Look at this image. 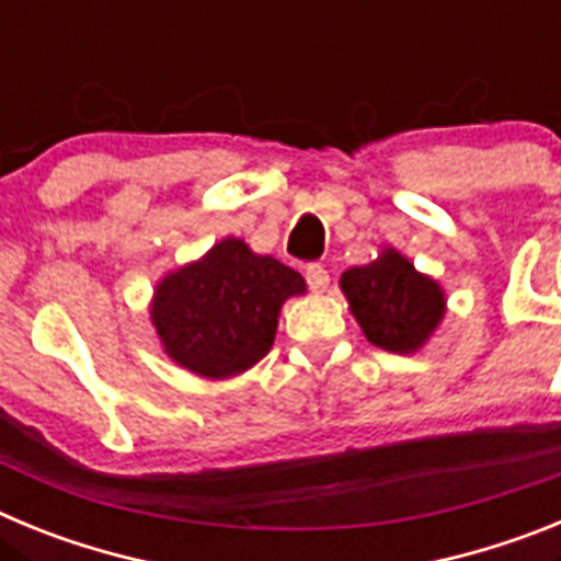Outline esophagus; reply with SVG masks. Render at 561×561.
<instances>
[{"label": "esophagus", "mask_w": 561, "mask_h": 561, "mask_svg": "<svg viewBox=\"0 0 561 561\" xmlns=\"http://www.w3.org/2000/svg\"><path fill=\"white\" fill-rule=\"evenodd\" d=\"M306 284L311 291H325L329 289V270L320 264H309L306 266Z\"/></svg>", "instance_id": "1"}]
</instances>
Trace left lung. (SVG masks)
<instances>
[{
  "instance_id": "1",
  "label": "left lung",
  "mask_w": 561,
  "mask_h": 561,
  "mask_svg": "<svg viewBox=\"0 0 561 561\" xmlns=\"http://www.w3.org/2000/svg\"><path fill=\"white\" fill-rule=\"evenodd\" d=\"M340 286L365 336L393 354L419 351L444 317L440 286L396 250L348 270Z\"/></svg>"
}]
</instances>
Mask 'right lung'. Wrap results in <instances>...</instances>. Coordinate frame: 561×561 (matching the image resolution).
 Masks as SVG:
<instances>
[{
    "label": "right lung",
    "instance_id": "obj_1",
    "mask_svg": "<svg viewBox=\"0 0 561 561\" xmlns=\"http://www.w3.org/2000/svg\"><path fill=\"white\" fill-rule=\"evenodd\" d=\"M300 272L225 238L153 291L151 320L165 354L207 379L244 374L272 348L286 297L304 295Z\"/></svg>",
    "mask_w": 561,
    "mask_h": 561
}]
</instances>
